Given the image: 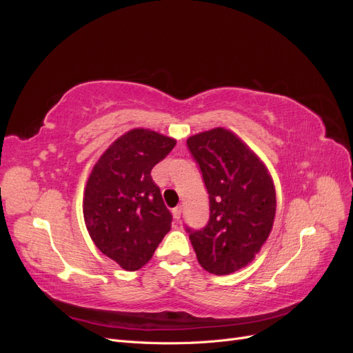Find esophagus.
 I'll return each instance as SVG.
<instances>
[{"instance_id": "obj_1", "label": "esophagus", "mask_w": 353, "mask_h": 353, "mask_svg": "<svg viewBox=\"0 0 353 353\" xmlns=\"http://www.w3.org/2000/svg\"><path fill=\"white\" fill-rule=\"evenodd\" d=\"M172 215H174L175 221L178 222V221H179V218H181V215H183V206H178V208H175V209L172 210Z\"/></svg>"}]
</instances>
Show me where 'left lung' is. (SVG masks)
Here are the masks:
<instances>
[{
	"label": "left lung",
	"instance_id": "left-lung-1",
	"mask_svg": "<svg viewBox=\"0 0 353 353\" xmlns=\"http://www.w3.org/2000/svg\"><path fill=\"white\" fill-rule=\"evenodd\" d=\"M187 145L201 170L210 216L206 227L185 230L203 270L227 275L248 265L268 239L274 183L261 159L223 128L190 137Z\"/></svg>",
	"mask_w": 353,
	"mask_h": 353
}]
</instances>
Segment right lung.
<instances>
[{
  "instance_id": "add662e5",
  "label": "right lung",
  "mask_w": 353,
  "mask_h": 353,
  "mask_svg": "<svg viewBox=\"0 0 353 353\" xmlns=\"http://www.w3.org/2000/svg\"><path fill=\"white\" fill-rule=\"evenodd\" d=\"M175 144L154 131L132 130L104 152L88 178L85 225L94 244L126 271L150 261L170 230L172 215L150 174Z\"/></svg>"
}]
</instances>
